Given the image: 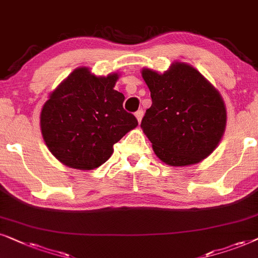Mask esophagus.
Segmentation results:
<instances>
[{
  "instance_id": "esophagus-1",
  "label": "esophagus",
  "mask_w": 258,
  "mask_h": 258,
  "mask_svg": "<svg viewBox=\"0 0 258 258\" xmlns=\"http://www.w3.org/2000/svg\"><path fill=\"white\" fill-rule=\"evenodd\" d=\"M143 114H144V112L142 111V109H139V111H137L136 113H135V115H136V118H137V120H138V122L140 123V121H142V118H143Z\"/></svg>"
}]
</instances>
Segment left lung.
Listing matches in <instances>:
<instances>
[{"mask_svg":"<svg viewBox=\"0 0 258 258\" xmlns=\"http://www.w3.org/2000/svg\"><path fill=\"white\" fill-rule=\"evenodd\" d=\"M152 106L142 128L154 153L171 166L199 163L221 142L226 125L224 101L194 67L174 63L164 74L143 70Z\"/></svg>","mask_w":258,"mask_h":258,"instance_id":"8db88e82","label":"left lung"}]
</instances>
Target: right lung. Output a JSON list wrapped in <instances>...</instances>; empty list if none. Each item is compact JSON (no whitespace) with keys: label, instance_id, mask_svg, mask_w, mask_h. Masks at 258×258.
Wrapping results in <instances>:
<instances>
[{"label":"right lung","instance_id":"1","mask_svg":"<svg viewBox=\"0 0 258 258\" xmlns=\"http://www.w3.org/2000/svg\"><path fill=\"white\" fill-rule=\"evenodd\" d=\"M118 74L95 77L78 68L50 94L41 111L44 143L67 166L93 170L111 157L113 145L138 125L115 91Z\"/></svg>","mask_w":258,"mask_h":258}]
</instances>
